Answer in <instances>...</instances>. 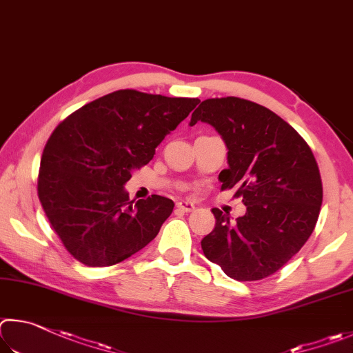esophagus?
Segmentation results:
<instances>
[{
	"mask_svg": "<svg viewBox=\"0 0 353 353\" xmlns=\"http://www.w3.org/2000/svg\"><path fill=\"white\" fill-rule=\"evenodd\" d=\"M176 208L180 209L183 212H192L195 209V205L192 201H178L176 203Z\"/></svg>",
	"mask_w": 353,
	"mask_h": 353,
	"instance_id": "1",
	"label": "esophagus"
}]
</instances>
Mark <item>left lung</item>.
<instances>
[{
  "label": "left lung",
  "mask_w": 353,
  "mask_h": 353,
  "mask_svg": "<svg viewBox=\"0 0 353 353\" xmlns=\"http://www.w3.org/2000/svg\"><path fill=\"white\" fill-rule=\"evenodd\" d=\"M199 121L212 125L226 144L221 189H237L246 206L236 221L214 208L217 221L201 250L231 279L261 281L281 270L316 226L323 205L316 159L290 123L246 99H206L190 125Z\"/></svg>",
  "instance_id": "8db88e82"
}]
</instances>
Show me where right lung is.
Masks as SVG:
<instances>
[{"mask_svg": "<svg viewBox=\"0 0 353 353\" xmlns=\"http://www.w3.org/2000/svg\"><path fill=\"white\" fill-rule=\"evenodd\" d=\"M199 102L119 90L59 123L41 154L39 199L74 259L110 267L158 236L175 203L161 195L133 203L123 186Z\"/></svg>", "mask_w": 353, "mask_h": 353, "instance_id": "right-lung-1", "label": "right lung"}]
</instances>
